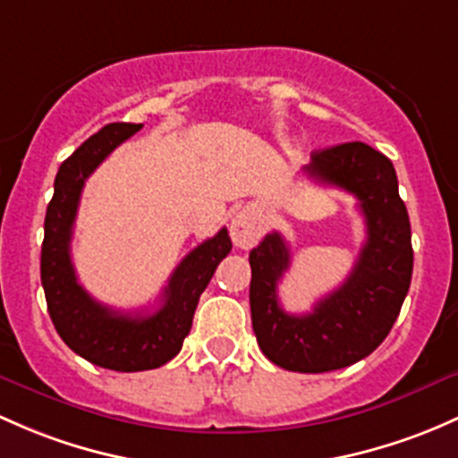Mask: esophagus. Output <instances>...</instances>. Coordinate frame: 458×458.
Masks as SVG:
<instances>
[{"label": "esophagus", "mask_w": 458, "mask_h": 458, "mask_svg": "<svg viewBox=\"0 0 458 458\" xmlns=\"http://www.w3.org/2000/svg\"><path fill=\"white\" fill-rule=\"evenodd\" d=\"M230 237L237 248H252L263 237V219L254 208H243L233 216L230 224Z\"/></svg>", "instance_id": "34e87169"}]
</instances>
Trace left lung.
<instances>
[{
  "label": "left lung",
  "instance_id": "1",
  "mask_svg": "<svg viewBox=\"0 0 458 458\" xmlns=\"http://www.w3.org/2000/svg\"><path fill=\"white\" fill-rule=\"evenodd\" d=\"M311 180L358 199L367 224L353 272L305 316L278 302V281L290 267V248L278 233L250 252V310L257 343L269 362L293 373H327L373 353L397 320L412 278L411 221L399 197L393 162L364 142L311 153Z\"/></svg>",
  "mask_w": 458,
  "mask_h": 458
}]
</instances>
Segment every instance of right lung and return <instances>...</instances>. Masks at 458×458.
Here are the masks:
<instances>
[{"instance_id": "obj_1", "label": "right lung", "mask_w": 458, "mask_h": 458, "mask_svg": "<svg viewBox=\"0 0 458 458\" xmlns=\"http://www.w3.org/2000/svg\"><path fill=\"white\" fill-rule=\"evenodd\" d=\"M140 129L142 124L131 123L107 124L61 165L46 210L41 245V285L56 334L88 362L120 373L157 369L180 353L201 292L221 259L233 250L225 228L197 245L168 278L162 305L147 316L109 310L83 290L70 257L81 191L96 166Z\"/></svg>"}]
</instances>
